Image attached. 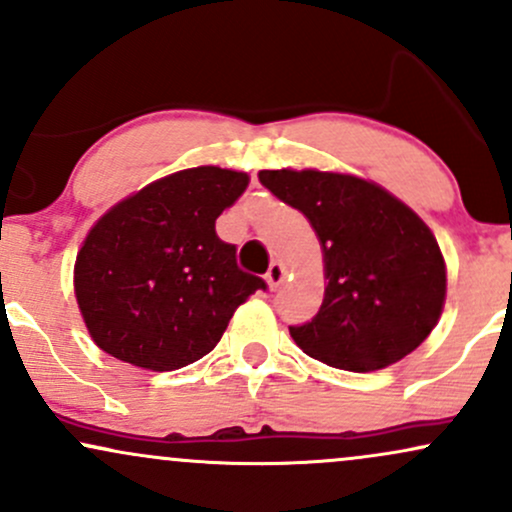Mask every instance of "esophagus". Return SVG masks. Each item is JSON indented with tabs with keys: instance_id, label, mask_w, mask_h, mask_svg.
Listing matches in <instances>:
<instances>
[{
	"instance_id": "1",
	"label": "esophagus",
	"mask_w": 512,
	"mask_h": 512,
	"mask_svg": "<svg viewBox=\"0 0 512 512\" xmlns=\"http://www.w3.org/2000/svg\"><path fill=\"white\" fill-rule=\"evenodd\" d=\"M284 276H286L284 264H281V262H274L272 267H269V272H267V284H269V289H272V291L279 289L281 281H284Z\"/></svg>"
}]
</instances>
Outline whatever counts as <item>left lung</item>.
I'll use <instances>...</instances> for the list:
<instances>
[{
  "label": "left lung",
  "instance_id": "obj_1",
  "mask_svg": "<svg viewBox=\"0 0 512 512\" xmlns=\"http://www.w3.org/2000/svg\"><path fill=\"white\" fill-rule=\"evenodd\" d=\"M260 182L310 221L325 260V298L293 342L327 366H392L438 325L445 260L419 216L375 182L325 170H260Z\"/></svg>",
  "mask_w": 512,
  "mask_h": 512
}]
</instances>
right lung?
Wrapping results in <instances>:
<instances>
[{"label":"right lung","mask_w":512,"mask_h":512,"mask_svg":"<svg viewBox=\"0 0 512 512\" xmlns=\"http://www.w3.org/2000/svg\"><path fill=\"white\" fill-rule=\"evenodd\" d=\"M248 173L187 168L105 211L74 264L86 330L105 354L137 368L178 370L207 356L260 276L243 272L216 219Z\"/></svg>","instance_id":"right-lung-1"}]
</instances>
